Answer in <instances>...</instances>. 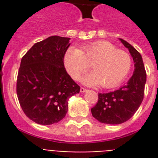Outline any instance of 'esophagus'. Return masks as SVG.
I'll list each match as a JSON object with an SVG mask.
<instances>
[{
	"mask_svg": "<svg viewBox=\"0 0 158 158\" xmlns=\"http://www.w3.org/2000/svg\"><path fill=\"white\" fill-rule=\"evenodd\" d=\"M80 92H81V93H85V92H87V89L83 88V87H81V88H80Z\"/></svg>",
	"mask_w": 158,
	"mask_h": 158,
	"instance_id": "esophagus-1",
	"label": "esophagus"
}]
</instances>
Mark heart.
<instances>
[{"label": "heart", "mask_w": 158, "mask_h": 158, "mask_svg": "<svg viewBox=\"0 0 158 158\" xmlns=\"http://www.w3.org/2000/svg\"><path fill=\"white\" fill-rule=\"evenodd\" d=\"M64 67L74 79H78L91 66L94 72L84 77L89 85H98L109 89L119 85L128 76L132 67L131 57L126 52L112 43L98 41L84 46L79 50L70 48L64 56Z\"/></svg>", "instance_id": "heart-1"}]
</instances>
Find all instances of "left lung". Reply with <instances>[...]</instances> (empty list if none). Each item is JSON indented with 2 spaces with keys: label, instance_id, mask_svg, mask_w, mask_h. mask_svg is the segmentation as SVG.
I'll list each match as a JSON object with an SVG mask.
<instances>
[{
  "label": "left lung",
  "instance_id": "1",
  "mask_svg": "<svg viewBox=\"0 0 158 158\" xmlns=\"http://www.w3.org/2000/svg\"><path fill=\"white\" fill-rule=\"evenodd\" d=\"M120 42L130 51L135 71L127 84L115 91L98 94V101L91 109L92 115L102 123L119 125L130 120L141 105L144 96L146 71L140 53L126 41Z\"/></svg>",
  "mask_w": 158,
  "mask_h": 158
}]
</instances>
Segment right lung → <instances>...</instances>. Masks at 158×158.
Returning a JSON list of instances; mask_svg holds the SVG:
<instances>
[{"label":"right lung","instance_id":"obj_1","mask_svg":"<svg viewBox=\"0 0 158 158\" xmlns=\"http://www.w3.org/2000/svg\"><path fill=\"white\" fill-rule=\"evenodd\" d=\"M69 39L49 37L35 43L21 60L17 97L26 116L39 125L61 120L68 110V99L80 91L64 66Z\"/></svg>","mask_w":158,"mask_h":158}]
</instances>
